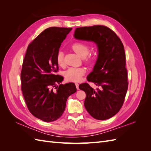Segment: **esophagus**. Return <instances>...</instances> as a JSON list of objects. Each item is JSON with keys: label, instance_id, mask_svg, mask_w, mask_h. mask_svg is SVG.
<instances>
[{"label": "esophagus", "instance_id": "1", "mask_svg": "<svg viewBox=\"0 0 151 151\" xmlns=\"http://www.w3.org/2000/svg\"><path fill=\"white\" fill-rule=\"evenodd\" d=\"M76 86L77 89H79V84L78 83H76Z\"/></svg>", "mask_w": 151, "mask_h": 151}]
</instances>
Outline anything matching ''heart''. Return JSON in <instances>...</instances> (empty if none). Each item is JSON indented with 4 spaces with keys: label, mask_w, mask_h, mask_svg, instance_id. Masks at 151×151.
Listing matches in <instances>:
<instances>
[{
    "label": "heart",
    "mask_w": 151,
    "mask_h": 151,
    "mask_svg": "<svg viewBox=\"0 0 151 151\" xmlns=\"http://www.w3.org/2000/svg\"><path fill=\"white\" fill-rule=\"evenodd\" d=\"M71 48L81 57L84 58L86 63H93L95 59V56L93 54H89V48L88 45L83 42H75L71 45ZM56 60L57 64L63 67L64 65L63 54L61 51L57 53ZM86 69L84 67H70L65 72V78L67 81L70 82H78L85 74Z\"/></svg>",
    "instance_id": "obj_1"
}]
</instances>
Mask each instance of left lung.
<instances>
[{"instance_id":"left-lung-1","label":"left lung","mask_w":151,"mask_h":151,"mask_svg":"<svg viewBox=\"0 0 151 151\" xmlns=\"http://www.w3.org/2000/svg\"><path fill=\"white\" fill-rule=\"evenodd\" d=\"M74 37L98 45V60L87 80L99 88L94 89L86 83L79 88L86 93L84 106L90 115L97 120L108 119L120 111L128 89L124 47L115 32L106 26L77 28Z\"/></svg>"}]
</instances>
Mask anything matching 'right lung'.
<instances>
[{"label":"right lung","mask_w":151,"mask_h":151,"mask_svg":"<svg viewBox=\"0 0 151 151\" xmlns=\"http://www.w3.org/2000/svg\"><path fill=\"white\" fill-rule=\"evenodd\" d=\"M71 30L59 27L45 29L28 45L22 62L21 90L26 106L32 115L46 122L62 116L67 98L77 91L73 83L56 86L63 79L56 74L57 55Z\"/></svg>","instance_id":"right-lung-1"}]
</instances>
